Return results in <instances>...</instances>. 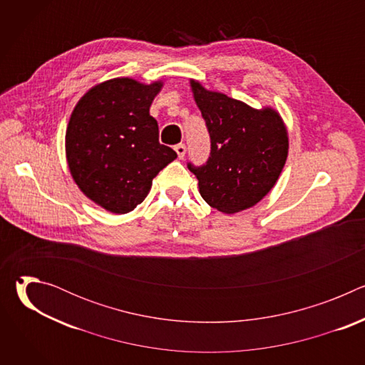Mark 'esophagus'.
Segmentation results:
<instances>
[{"instance_id": "1", "label": "esophagus", "mask_w": 365, "mask_h": 365, "mask_svg": "<svg viewBox=\"0 0 365 365\" xmlns=\"http://www.w3.org/2000/svg\"><path fill=\"white\" fill-rule=\"evenodd\" d=\"M175 150H176V153H178V155H179V159H183V158H185V154H186V145H185V144H178V145L175 147Z\"/></svg>"}]
</instances>
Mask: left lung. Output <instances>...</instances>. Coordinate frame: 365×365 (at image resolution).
<instances>
[{
    "mask_svg": "<svg viewBox=\"0 0 365 365\" xmlns=\"http://www.w3.org/2000/svg\"><path fill=\"white\" fill-rule=\"evenodd\" d=\"M197 108L211 135L206 165H187L203 200L224 214H237L262 200L276 185L289 153V135L272 107L255 110L190 79Z\"/></svg>",
    "mask_w": 365,
    "mask_h": 365,
    "instance_id": "8db88e82",
    "label": "left lung"
}]
</instances>
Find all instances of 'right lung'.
<instances>
[{"mask_svg": "<svg viewBox=\"0 0 365 365\" xmlns=\"http://www.w3.org/2000/svg\"><path fill=\"white\" fill-rule=\"evenodd\" d=\"M162 81L114 78L92 86L75 106L65 135L66 160L81 192L113 214L140 205L153 179L178 154L159 143L150 106Z\"/></svg>", "mask_w": 365, "mask_h": 365, "instance_id": "obj_1", "label": "right lung"}]
</instances>
